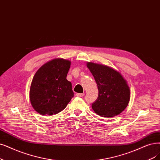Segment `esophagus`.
<instances>
[{"instance_id":"1","label":"esophagus","mask_w":160,"mask_h":160,"mask_svg":"<svg viewBox=\"0 0 160 160\" xmlns=\"http://www.w3.org/2000/svg\"><path fill=\"white\" fill-rule=\"evenodd\" d=\"M84 95V93H76V96H78V97H83Z\"/></svg>"}]
</instances>
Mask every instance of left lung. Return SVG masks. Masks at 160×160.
I'll return each mask as SVG.
<instances>
[{
    "label": "left lung",
    "mask_w": 160,
    "mask_h": 160,
    "mask_svg": "<svg viewBox=\"0 0 160 160\" xmlns=\"http://www.w3.org/2000/svg\"><path fill=\"white\" fill-rule=\"evenodd\" d=\"M98 88V97L92 105L96 113L103 117L117 116L128 104L131 92L127 82L118 71L105 65L86 64Z\"/></svg>",
    "instance_id": "1"
}]
</instances>
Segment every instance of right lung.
I'll return each instance as SVG.
<instances>
[{"instance_id": "1", "label": "right lung", "mask_w": 160, "mask_h": 160, "mask_svg": "<svg viewBox=\"0 0 160 160\" xmlns=\"http://www.w3.org/2000/svg\"><path fill=\"white\" fill-rule=\"evenodd\" d=\"M70 61L55 58L44 64L35 74L29 90L33 109L41 115L57 114L74 96L72 84L67 80Z\"/></svg>"}]
</instances>
